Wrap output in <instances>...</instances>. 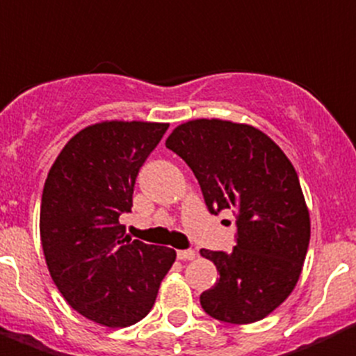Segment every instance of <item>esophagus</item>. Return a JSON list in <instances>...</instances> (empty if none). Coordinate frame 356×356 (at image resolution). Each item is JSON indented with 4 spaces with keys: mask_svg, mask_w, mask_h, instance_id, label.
<instances>
[{
    "mask_svg": "<svg viewBox=\"0 0 356 356\" xmlns=\"http://www.w3.org/2000/svg\"><path fill=\"white\" fill-rule=\"evenodd\" d=\"M197 256V252L193 251V249H184V251H177V258L181 259V261H190V259H193Z\"/></svg>",
    "mask_w": 356,
    "mask_h": 356,
    "instance_id": "obj_1",
    "label": "esophagus"
}]
</instances>
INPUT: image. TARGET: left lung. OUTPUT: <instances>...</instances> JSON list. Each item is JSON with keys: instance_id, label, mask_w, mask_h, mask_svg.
Returning <instances> with one entry per match:
<instances>
[{"instance_id": "left-lung-1", "label": "left lung", "mask_w": 356, "mask_h": 356, "mask_svg": "<svg viewBox=\"0 0 356 356\" xmlns=\"http://www.w3.org/2000/svg\"><path fill=\"white\" fill-rule=\"evenodd\" d=\"M166 148L191 168L211 215L236 216L233 251H208L220 277L200 293L213 319L249 324L285 301L301 276L310 215L289 157L261 131L224 120L182 123Z\"/></svg>"}]
</instances>
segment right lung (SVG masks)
<instances>
[{
  "instance_id": "obj_1",
  "label": "right lung",
  "mask_w": 356,
  "mask_h": 356,
  "mask_svg": "<svg viewBox=\"0 0 356 356\" xmlns=\"http://www.w3.org/2000/svg\"><path fill=\"white\" fill-rule=\"evenodd\" d=\"M168 125L104 122L67 141L42 190L46 265L71 308L109 327L152 310L175 261L170 247L132 240L120 216L132 208L136 177Z\"/></svg>"
}]
</instances>
